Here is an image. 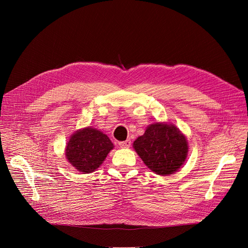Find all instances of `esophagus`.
<instances>
[{"label":"esophagus","mask_w":248,"mask_h":248,"mask_svg":"<svg viewBox=\"0 0 248 248\" xmlns=\"http://www.w3.org/2000/svg\"><path fill=\"white\" fill-rule=\"evenodd\" d=\"M131 144H132V141L129 140H126L119 142V145H120L121 148H129V147H131Z\"/></svg>","instance_id":"esophagus-1"}]
</instances>
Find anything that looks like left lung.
<instances>
[{
    "label": "left lung",
    "instance_id": "1",
    "mask_svg": "<svg viewBox=\"0 0 248 248\" xmlns=\"http://www.w3.org/2000/svg\"><path fill=\"white\" fill-rule=\"evenodd\" d=\"M140 159L158 175H171L183 165L188 153L186 138L172 124L155 123L134 141Z\"/></svg>",
    "mask_w": 248,
    "mask_h": 248
}]
</instances>
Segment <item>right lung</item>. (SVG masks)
<instances>
[{"instance_id": "obj_1", "label": "right lung", "mask_w": 248, "mask_h": 248, "mask_svg": "<svg viewBox=\"0 0 248 248\" xmlns=\"http://www.w3.org/2000/svg\"><path fill=\"white\" fill-rule=\"evenodd\" d=\"M112 149V142L107 135L86 127L70 138L65 155L75 169L86 174L95 171Z\"/></svg>"}]
</instances>
